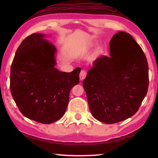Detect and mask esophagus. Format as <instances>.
I'll list each match as a JSON object with an SVG mask.
<instances>
[{"mask_svg":"<svg viewBox=\"0 0 158 158\" xmlns=\"http://www.w3.org/2000/svg\"><path fill=\"white\" fill-rule=\"evenodd\" d=\"M85 77H86V72H85V70H81V73H80V74H79L80 79L82 81V80H84L85 79Z\"/></svg>","mask_w":158,"mask_h":158,"instance_id":"esophagus-1","label":"esophagus"}]
</instances>
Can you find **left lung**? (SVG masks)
Returning <instances> with one entry per match:
<instances>
[{
    "label": "left lung",
    "instance_id": "left-lung-1",
    "mask_svg": "<svg viewBox=\"0 0 158 158\" xmlns=\"http://www.w3.org/2000/svg\"><path fill=\"white\" fill-rule=\"evenodd\" d=\"M110 56H101L83 81L90 112L106 124L124 121L138 111L148 91V65L135 39L123 31L112 37Z\"/></svg>",
    "mask_w": 158,
    "mask_h": 158
}]
</instances>
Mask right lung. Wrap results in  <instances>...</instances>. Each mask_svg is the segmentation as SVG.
Returning <instances> with one entry per match:
<instances>
[{
  "instance_id": "obj_1",
  "label": "right lung",
  "mask_w": 158,
  "mask_h": 158,
  "mask_svg": "<svg viewBox=\"0 0 158 158\" xmlns=\"http://www.w3.org/2000/svg\"><path fill=\"white\" fill-rule=\"evenodd\" d=\"M33 33L18 47L10 69V90L23 116L43 124L57 121L65 113L71 89L79 83L81 68L60 72L56 48Z\"/></svg>"
}]
</instances>
